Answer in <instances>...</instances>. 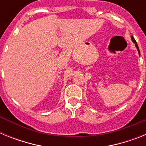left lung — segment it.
<instances>
[{
    "mask_svg": "<svg viewBox=\"0 0 146 146\" xmlns=\"http://www.w3.org/2000/svg\"><path fill=\"white\" fill-rule=\"evenodd\" d=\"M131 39H132V41H133V42H134V43H135V46H136L137 49V50H138V52H139V54H140V50H139V47H138V45H137V44L136 41H135V38H134V37H133V36H131Z\"/></svg>",
    "mask_w": 146,
    "mask_h": 146,
    "instance_id": "left-lung-1",
    "label": "left lung"
}]
</instances>
